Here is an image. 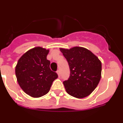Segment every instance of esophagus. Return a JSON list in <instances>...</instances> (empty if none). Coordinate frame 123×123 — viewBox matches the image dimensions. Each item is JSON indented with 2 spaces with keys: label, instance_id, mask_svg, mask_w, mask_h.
I'll use <instances>...</instances> for the list:
<instances>
[{
  "label": "esophagus",
  "instance_id": "obj_1",
  "mask_svg": "<svg viewBox=\"0 0 123 123\" xmlns=\"http://www.w3.org/2000/svg\"><path fill=\"white\" fill-rule=\"evenodd\" d=\"M56 73H57V74H58V77H60V76H61L60 71V70H58V71H56Z\"/></svg>",
  "mask_w": 123,
  "mask_h": 123
}]
</instances>
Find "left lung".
<instances>
[{"label": "left lung", "mask_w": 123, "mask_h": 123, "mask_svg": "<svg viewBox=\"0 0 123 123\" xmlns=\"http://www.w3.org/2000/svg\"><path fill=\"white\" fill-rule=\"evenodd\" d=\"M67 59L70 76L63 81L68 94L81 98L89 95L99 83L102 63L98 57L88 49L74 47L70 49H60Z\"/></svg>", "instance_id": "1"}]
</instances>
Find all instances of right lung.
Wrapping results in <instances>:
<instances>
[{
  "instance_id": "obj_1",
  "label": "right lung",
  "mask_w": 123,
  "mask_h": 123,
  "mask_svg": "<svg viewBox=\"0 0 123 123\" xmlns=\"http://www.w3.org/2000/svg\"><path fill=\"white\" fill-rule=\"evenodd\" d=\"M49 50L37 47L26 52L18 60L15 68L17 81L23 91L32 97H40L49 92L58 78L50 68L47 59Z\"/></svg>"
}]
</instances>
